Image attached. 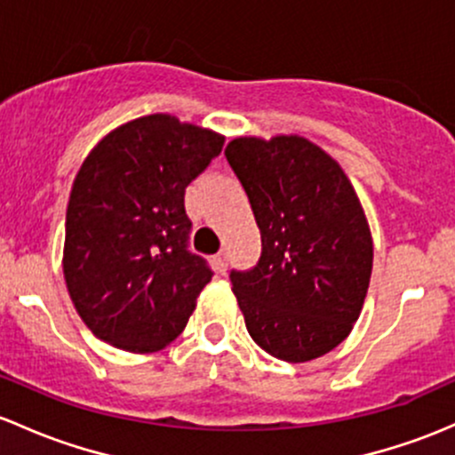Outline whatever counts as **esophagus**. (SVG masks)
I'll use <instances>...</instances> for the list:
<instances>
[{"label":"esophagus","instance_id":"obj_1","mask_svg":"<svg viewBox=\"0 0 455 455\" xmlns=\"http://www.w3.org/2000/svg\"><path fill=\"white\" fill-rule=\"evenodd\" d=\"M213 264H215V267H218V272H227V267H228L227 251H220L218 255L213 257Z\"/></svg>","mask_w":455,"mask_h":455}]
</instances>
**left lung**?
I'll return each instance as SVG.
<instances>
[{
    "label": "left lung",
    "mask_w": 455,
    "mask_h": 455,
    "mask_svg": "<svg viewBox=\"0 0 455 455\" xmlns=\"http://www.w3.org/2000/svg\"><path fill=\"white\" fill-rule=\"evenodd\" d=\"M224 155L261 231L259 264L231 272L248 333L272 357L315 360L364 307L372 272L364 207L338 161L300 135L235 137Z\"/></svg>",
    "instance_id": "1"
}]
</instances>
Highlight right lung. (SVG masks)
<instances>
[{
    "label": "right lung",
    "instance_id": "add662e5",
    "mask_svg": "<svg viewBox=\"0 0 455 455\" xmlns=\"http://www.w3.org/2000/svg\"><path fill=\"white\" fill-rule=\"evenodd\" d=\"M222 146L220 132L155 113L117 126L83 161L67 204L63 275L95 338L155 353L185 329L212 281L188 251L185 188Z\"/></svg>",
    "mask_w": 455,
    "mask_h": 455
}]
</instances>
